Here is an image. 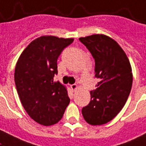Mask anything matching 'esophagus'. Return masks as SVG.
I'll list each match as a JSON object with an SVG mask.
<instances>
[{
	"instance_id": "1",
	"label": "esophagus",
	"mask_w": 146,
	"mask_h": 146,
	"mask_svg": "<svg viewBox=\"0 0 146 146\" xmlns=\"http://www.w3.org/2000/svg\"><path fill=\"white\" fill-rule=\"evenodd\" d=\"M77 88H78V86H77V84H73V85L71 86V89H72L73 90H74V91L77 90Z\"/></svg>"
}]
</instances>
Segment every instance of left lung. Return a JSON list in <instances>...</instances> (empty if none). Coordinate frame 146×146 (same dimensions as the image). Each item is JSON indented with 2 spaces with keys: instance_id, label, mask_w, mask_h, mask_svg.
Returning <instances> with one entry per match:
<instances>
[{
  "instance_id": "8db88e82",
  "label": "left lung",
  "mask_w": 146,
  "mask_h": 146,
  "mask_svg": "<svg viewBox=\"0 0 146 146\" xmlns=\"http://www.w3.org/2000/svg\"><path fill=\"white\" fill-rule=\"evenodd\" d=\"M79 40L94 58L95 77L99 79L81 112L86 122L101 125L114 118L127 101L133 83L131 65L121 47L108 36L94 34Z\"/></svg>"
}]
</instances>
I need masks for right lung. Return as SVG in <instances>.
Listing matches in <instances>:
<instances>
[{
    "mask_svg": "<svg viewBox=\"0 0 146 146\" xmlns=\"http://www.w3.org/2000/svg\"><path fill=\"white\" fill-rule=\"evenodd\" d=\"M73 38L42 36L25 48L15 67L17 91L24 109L36 122L45 126L62 118L70 99L67 90L59 81L57 58Z\"/></svg>",
    "mask_w": 146,
    "mask_h": 146,
    "instance_id": "obj_1",
    "label": "right lung"
}]
</instances>
